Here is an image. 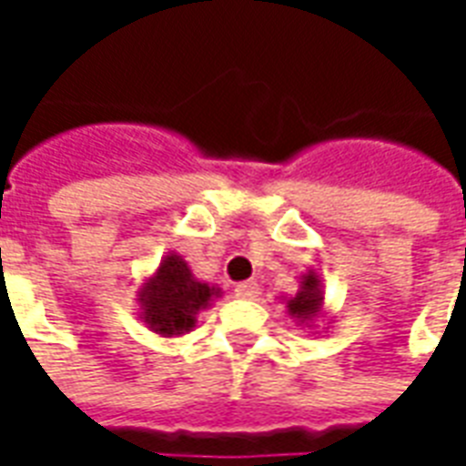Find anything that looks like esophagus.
Instances as JSON below:
<instances>
[{
	"mask_svg": "<svg viewBox=\"0 0 466 466\" xmlns=\"http://www.w3.org/2000/svg\"><path fill=\"white\" fill-rule=\"evenodd\" d=\"M234 294L239 297V299H247V302H254V299H259V284L257 282H242L234 287Z\"/></svg>",
	"mask_w": 466,
	"mask_h": 466,
	"instance_id": "obj_1",
	"label": "esophagus"
}]
</instances>
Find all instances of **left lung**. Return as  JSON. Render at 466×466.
<instances>
[{
  "mask_svg": "<svg viewBox=\"0 0 466 466\" xmlns=\"http://www.w3.org/2000/svg\"><path fill=\"white\" fill-rule=\"evenodd\" d=\"M284 307L289 319H294L299 327L314 329L317 319L324 317V287L317 269H307L299 277V289L292 297H284Z\"/></svg>",
  "mask_w": 466,
  "mask_h": 466,
  "instance_id": "8db88e82",
  "label": "left lung"
}]
</instances>
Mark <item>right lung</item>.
Returning a JSON list of instances; mask_svg holds the SVG:
<instances>
[{
  "instance_id": "obj_1",
  "label": "right lung",
  "mask_w": 466,
  "mask_h": 466,
  "mask_svg": "<svg viewBox=\"0 0 466 466\" xmlns=\"http://www.w3.org/2000/svg\"><path fill=\"white\" fill-rule=\"evenodd\" d=\"M222 289L197 279L177 252H167L159 267L137 289L139 319L162 337H182L197 327V314L209 309Z\"/></svg>"
}]
</instances>
